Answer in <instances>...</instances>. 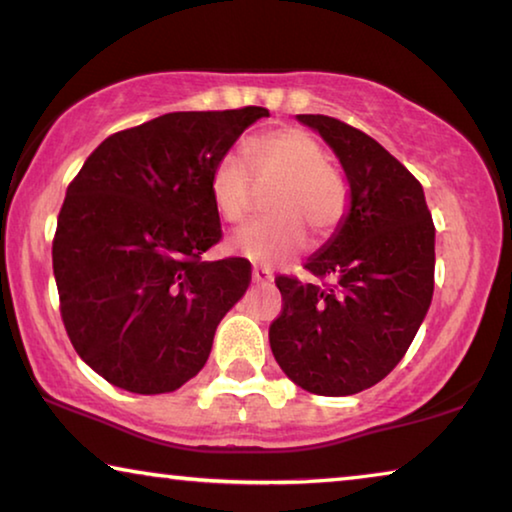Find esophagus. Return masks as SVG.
I'll list each match as a JSON object with an SVG mask.
<instances>
[{"label": "esophagus", "instance_id": "34e87169", "mask_svg": "<svg viewBox=\"0 0 512 512\" xmlns=\"http://www.w3.org/2000/svg\"><path fill=\"white\" fill-rule=\"evenodd\" d=\"M273 280V273L269 266H253V282H257V285H269V282Z\"/></svg>", "mask_w": 512, "mask_h": 512}]
</instances>
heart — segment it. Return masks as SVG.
Masks as SVG:
<instances>
[{"instance_id":"heart-1","label":"heart","mask_w":512,"mask_h":512,"mask_svg":"<svg viewBox=\"0 0 512 512\" xmlns=\"http://www.w3.org/2000/svg\"><path fill=\"white\" fill-rule=\"evenodd\" d=\"M269 213L232 236V248L259 264H280L308 241L329 239L345 223L352 190L315 135L299 126H282L243 142L241 158L223 156L211 172V200L218 218L239 225L255 202V188H273Z\"/></svg>"}]
</instances>
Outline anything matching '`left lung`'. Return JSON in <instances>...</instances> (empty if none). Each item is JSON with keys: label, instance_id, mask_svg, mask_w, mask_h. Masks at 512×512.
I'll return each instance as SVG.
<instances>
[{"label": "left lung", "instance_id": "obj_1", "mask_svg": "<svg viewBox=\"0 0 512 512\" xmlns=\"http://www.w3.org/2000/svg\"><path fill=\"white\" fill-rule=\"evenodd\" d=\"M299 121L340 158L352 209L305 264L315 278H276L282 310L269 342L294 384L340 398L375 386L407 354L434 292V223L421 183L377 140L326 114Z\"/></svg>", "mask_w": 512, "mask_h": 512}]
</instances>
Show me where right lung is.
<instances>
[{
	"instance_id": "right-lung-1",
	"label": "right lung",
	"mask_w": 512,
	"mask_h": 512,
	"mask_svg": "<svg viewBox=\"0 0 512 512\" xmlns=\"http://www.w3.org/2000/svg\"><path fill=\"white\" fill-rule=\"evenodd\" d=\"M266 108L170 112L112 133L68 183L52 239L59 312L75 352L131 393L177 391L207 363L250 262L223 239L211 172Z\"/></svg>"
}]
</instances>
